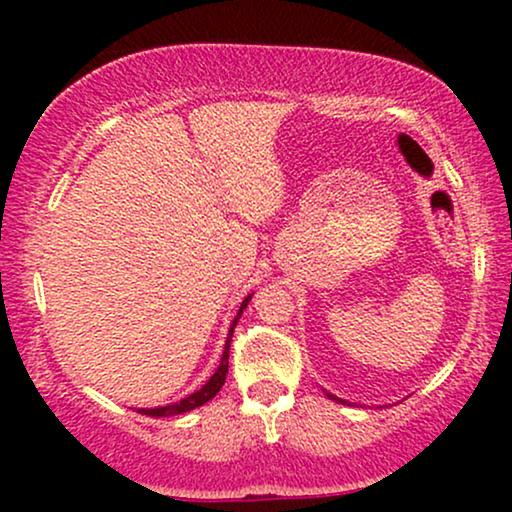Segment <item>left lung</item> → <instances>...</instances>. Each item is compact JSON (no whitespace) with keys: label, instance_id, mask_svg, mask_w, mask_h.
I'll return each instance as SVG.
<instances>
[{"label":"left lung","instance_id":"obj_1","mask_svg":"<svg viewBox=\"0 0 512 512\" xmlns=\"http://www.w3.org/2000/svg\"><path fill=\"white\" fill-rule=\"evenodd\" d=\"M328 396H331V398H333V401H340V398H335L333 394H328ZM340 403H345V401H340Z\"/></svg>","mask_w":512,"mask_h":512}]
</instances>
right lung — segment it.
Wrapping results in <instances>:
<instances>
[{"mask_svg":"<svg viewBox=\"0 0 512 512\" xmlns=\"http://www.w3.org/2000/svg\"><path fill=\"white\" fill-rule=\"evenodd\" d=\"M251 300V293L247 298L242 300L240 310H237V317L233 319V326H230V333H228V340H226V347H223V356H221V363L219 368H216V373L209 377L207 384H202V389L195 391V394L181 398L179 403H172V405H163V408H139L137 412H142V415H149V417H172V415H181V412H188V410H195L200 408V405H205L207 401H212V398L219 394L223 382H226V373H228V354H230V338H233V331L237 326V319L242 317L244 307Z\"/></svg>","mask_w":512,"mask_h":512,"instance_id":"add662e5","label":"right lung"}]
</instances>
